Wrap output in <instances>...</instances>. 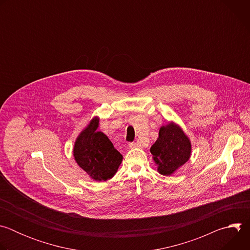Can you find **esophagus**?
I'll list each match as a JSON object with an SVG mask.
<instances>
[{"label": "esophagus", "mask_w": 250, "mask_h": 250, "mask_svg": "<svg viewBox=\"0 0 250 250\" xmlns=\"http://www.w3.org/2000/svg\"><path fill=\"white\" fill-rule=\"evenodd\" d=\"M128 146H129V148H135V147H138V145L136 144V142H130Z\"/></svg>", "instance_id": "obj_1"}]
</instances>
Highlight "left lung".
<instances>
[{"mask_svg":"<svg viewBox=\"0 0 250 250\" xmlns=\"http://www.w3.org/2000/svg\"><path fill=\"white\" fill-rule=\"evenodd\" d=\"M150 152L158 166V172L168 176L189 160L191 142L179 126L170 123L160 127L159 136Z\"/></svg>","mask_w":250,"mask_h":250,"instance_id":"left-lung-1","label":"left lung"}]
</instances>
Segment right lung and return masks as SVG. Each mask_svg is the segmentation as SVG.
Returning a JSON list of instances; mask_svg holds the SVG:
<instances>
[{
  "instance_id": "1",
  "label": "right lung",
  "mask_w": 250,
  "mask_h": 250,
  "mask_svg": "<svg viewBox=\"0 0 250 250\" xmlns=\"http://www.w3.org/2000/svg\"><path fill=\"white\" fill-rule=\"evenodd\" d=\"M99 119L94 118L80 133L73 149L78 165L96 181H106L117 173L123 155L102 131H97Z\"/></svg>"
}]
</instances>
